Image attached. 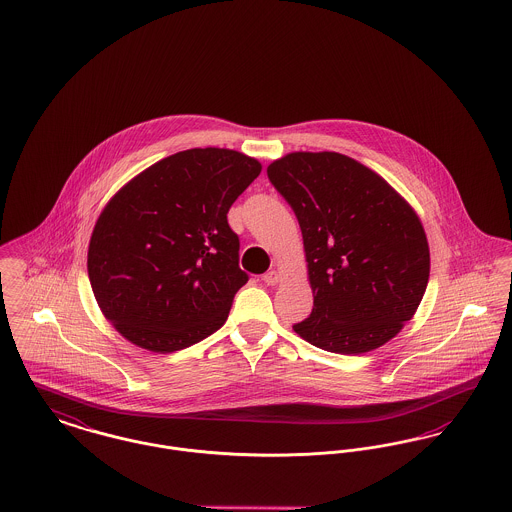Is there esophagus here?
Wrapping results in <instances>:
<instances>
[{"mask_svg": "<svg viewBox=\"0 0 512 512\" xmlns=\"http://www.w3.org/2000/svg\"><path fill=\"white\" fill-rule=\"evenodd\" d=\"M263 282L267 284V286H274V284H278L280 282V272L278 271H269L263 274Z\"/></svg>", "mask_w": 512, "mask_h": 512, "instance_id": "esophagus-1", "label": "esophagus"}]
</instances>
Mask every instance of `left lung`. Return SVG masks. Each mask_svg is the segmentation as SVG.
Segmentation results:
<instances>
[{"label": "left lung", "mask_w": 512, "mask_h": 512, "mask_svg": "<svg viewBox=\"0 0 512 512\" xmlns=\"http://www.w3.org/2000/svg\"><path fill=\"white\" fill-rule=\"evenodd\" d=\"M267 176L298 216L315 294L294 331L344 356L389 342L429 280L418 214L381 176L338 152H292Z\"/></svg>", "instance_id": "left-lung-1"}]
</instances>
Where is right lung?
Segmentation results:
<instances>
[{
  "instance_id": "obj_1",
  "label": "right lung",
  "mask_w": 512,
  "mask_h": 512,
  "mask_svg": "<svg viewBox=\"0 0 512 512\" xmlns=\"http://www.w3.org/2000/svg\"><path fill=\"white\" fill-rule=\"evenodd\" d=\"M259 174L261 164L241 152L181 151L106 205L87 269L98 307L127 340L166 354L224 325L249 280L226 214Z\"/></svg>"
}]
</instances>
